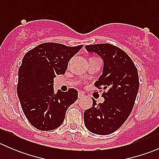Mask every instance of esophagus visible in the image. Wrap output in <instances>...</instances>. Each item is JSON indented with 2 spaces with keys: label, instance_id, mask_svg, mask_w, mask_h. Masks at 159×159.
I'll return each instance as SVG.
<instances>
[{
  "label": "esophagus",
  "instance_id": "obj_1",
  "mask_svg": "<svg viewBox=\"0 0 159 159\" xmlns=\"http://www.w3.org/2000/svg\"><path fill=\"white\" fill-rule=\"evenodd\" d=\"M84 93H82V92H79L78 93V98L79 99H81V98H83L84 97Z\"/></svg>",
  "mask_w": 159,
  "mask_h": 159
}]
</instances>
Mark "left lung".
<instances>
[{
	"instance_id": "left-lung-1",
	"label": "left lung",
	"mask_w": 159,
	"mask_h": 159,
	"mask_svg": "<svg viewBox=\"0 0 159 159\" xmlns=\"http://www.w3.org/2000/svg\"><path fill=\"white\" fill-rule=\"evenodd\" d=\"M85 48L103 60L102 75L94 85L106 91L103 103L92 98V107L84 111V125L94 134L106 135L119 129L131 114L139 89V74L129 56L116 46L98 44Z\"/></svg>"
}]
</instances>
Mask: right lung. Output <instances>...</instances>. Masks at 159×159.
<instances>
[{"instance_id": "obj_1", "label": "right lung", "mask_w": 159, "mask_h": 159, "mask_svg": "<svg viewBox=\"0 0 159 159\" xmlns=\"http://www.w3.org/2000/svg\"><path fill=\"white\" fill-rule=\"evenodd\" d=\"M82 47L43 43L23 57L18 70L17 96L24 114L37 129L58 128L68 108L78 99V91L74 89L54 92V78L65 73L70 59Z\"/></svg>"}]
</instances>
